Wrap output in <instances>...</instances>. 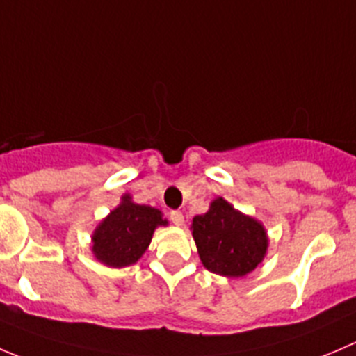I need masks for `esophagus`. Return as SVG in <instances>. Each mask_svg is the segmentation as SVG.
<instances>
[{
  "label": "esophagus",
  "mask_w": 356,
  "mask_h": 356,
  "mask_svg": "<svg viewBox=\"0 0 356 356\" xmlns=\"http://www.w3.org/2000/svg\"><path fill=\"white\" fill-rule=\"evenodd\" d=\"M170 220L175 224V226H181L184 222V216H182L181 210H172L170 212Z\"/></svg>",
  "instance_id": "obj_1"
}]
</instances>
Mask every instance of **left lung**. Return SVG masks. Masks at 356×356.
Masks as SVG:
<instances>
[{"mask_svg": "<svg viewBox=\"0 0 356 356\" xmlns=\"http://www.w3.org/2000/svg\"><path fill=\"white\" fill-rule=\"evenodd\" d=\"M191 231L203 266L222 277H245L261 264L268 250L264 226L224 198H216L209 212L193 217Z\"/></svg>", "mask_w": 356, "mask_h": 356, "instance_id": "8db88e82", "label": "left lung"}]
</instances>
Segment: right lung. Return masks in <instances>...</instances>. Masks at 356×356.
I'll return each instance as SVG.
<instances>
[{"mask_svg": "<svg viewBox=\"0 0 356 356\" xmlns=\"http://www.w3.org/2000/svg\"><path fill=\"white\" fill-rule=\"evenodd\" d=\"M167 224L160 210L134 203L132 196L123 195L122 203L95 227L92 252L109 268L136 264L149 247L154 229Z\"/></svg>", "mask_w": 356, "mask_h": 356, "instance_id": "1", "label": "right lung"}]
</instances>
